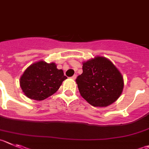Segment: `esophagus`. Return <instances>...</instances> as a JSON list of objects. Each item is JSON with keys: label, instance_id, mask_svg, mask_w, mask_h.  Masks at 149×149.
Wrapping results in <instances>:
<instances>
[{"label": "esophagus", "instance_id": "obj_1", "mask_svg": "<svg viewBox=\"0 0 149 149\" xmlns=\"http://www.w3.org/2000/svg\"><path fill=\"white\" fill-rule=\"evenodd\" d=\"M76 76H76V74H75V75H73V76H72V77H71V79H73V80H75V79H76Z\"/></svg>", "mask_w": 149, "mask_h": 149}]
</instances>
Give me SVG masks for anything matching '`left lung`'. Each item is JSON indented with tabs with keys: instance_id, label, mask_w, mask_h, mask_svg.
I'll return each mask as SVG.
<instances>
[{
	"instance_id": "left-lung-1",
	"label": "left lung",
	"mask_w": 149,
	"mask_h": 149,
	"mask_svg": "<svg viewBox=\"0 0 149 149\" xmlns=\"http://www.w3.org/2000/svg\"><path fill=\"white\" fill-rule=\"evenodd\" d=\"M82 70L76 84L81 96L92 106L107 107L119 98L123 88V77L109 59L97 56L84 62Z\"/></svg>"
}]
</instances>
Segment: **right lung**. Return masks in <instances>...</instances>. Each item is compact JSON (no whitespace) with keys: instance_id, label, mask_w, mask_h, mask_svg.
Listing matches in <instances>:
<instances>
[{"instance_id":"obj_1","label":"right lung","mask_w":149,"mask_h":149,"mask_svg":"<svg viewBox=\"0 0 149 149\" xmlns=\"http://www.w3.org/2000/svg\"><path fill=\"white\" fill-rule=\"evenodd\" d=\"M67 77L55 63L44 61L30 65L20 78V87L31 99L42 101L55 93Z\"/></svg>"}]
</instances>
